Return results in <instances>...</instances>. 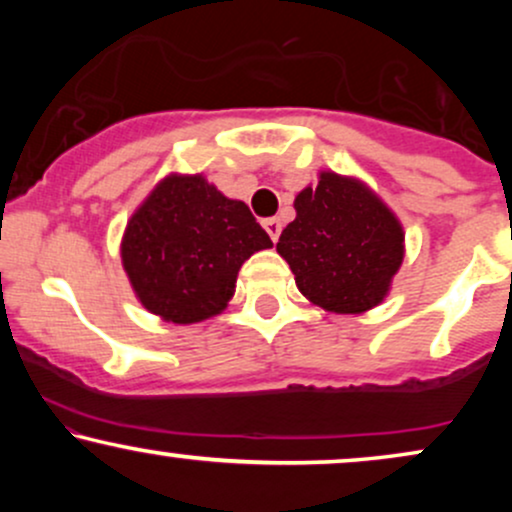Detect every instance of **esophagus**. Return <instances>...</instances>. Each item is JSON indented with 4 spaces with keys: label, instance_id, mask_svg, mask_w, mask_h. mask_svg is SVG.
<instances>
[{
    "label": "esophagus",
    "instance_id": "obj_1",
    "mask_svg": "<svg viewBox=\"0 0 512 512\" xmlns=\"http://www.w3.org/2000/svg\"><path fill=\"white\" fill-rule=\"evenodd\" d=\"M264 231H267L269 238L276 243V240H279V233H281V223L276 219H264Z\"/></svg>",
    "mask_w": 512,
    "mask_h": 512
}]
</instances>
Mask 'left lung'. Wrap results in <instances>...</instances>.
<instances>
[{
    "mask_svg": "<svg viewBox=\"0 0 512 512\" xmlns=\"http://www.w3.org/2000/svg\"><path fill=\"white\" fill-rule=\"evenodd\" d=\"M293 207L296 219L276 250L298 291L332 313H363L383 301L404 257L395 214L361 182L337 173H320Z\"/></svg>",
    "mask_w": 512,
    "mask_h": 512,
    "instance_id": "left-lung-1",
    "label": "left lung"
}]
</instances>
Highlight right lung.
<instances>
[{"mask_svg":"<svg viewBox=\"0 0 512 512\" xmlns=\"http://www.w3.org/2000/svg\"><path fill=\"white\" fill-rule=\"evenodd\" d=\"M264 248L272 240L248 204L202 175H170L129 219L122 264L146 310L192 325L226 308L238 269Z\"/></svg>","mask_w":512,"mask_h":512,"instance_id":"obj_1","label":"right lung"}]
</instances>
